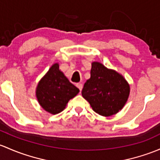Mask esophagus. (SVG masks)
<instances>
[{"instance_id": "esophagus-1", "label": "esophagus", "mask_w": 160, "mask_h": 160, "mask_svg": "<svg viewBox=\"0 0 160 160\" xmlns=\"http://www.w3.org/2000/svg\"><path fill=\"white\" fill-rule=\"evenodd\" d=\"M77 87H78L79 90H80V91H81L82 89H83V84H82V83H77Z\"/></svg>"}]
</instances>
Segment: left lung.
I'll use <instances>...</instances> for the list:
<instances>
[{
    "mask_svg": "<svg viewBox=\"0 0 160 160\" xmlns=\"http://www.w3.org/2000/svg\"><path fill=\"white\" fill-rule=\"evenodd\" d=\"M130 87L123 76L100 62L91 64L90 78L84 83L82 96L94 112L110 117L122 110L128 100Z\"/></svg>",
    "mask_w": 160,
    "mask_h": 160,
    "instance_id": "obj_1",
    "label": "left lung"
}]
</instances>
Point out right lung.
I'll list each match as a JSON object with an SVG mask.
<instances>
[{"mask_svg":"<svg viewBox=\"0 0 160 160\" xmlns=\"http://www.w3.org/2000/svg\"><path fill=\"white\" fill-rule=\"evenodd\" d=\"M79 92L80 90L60 70L59 63H55L40 79L36 88V97L43 110L55 115L64 110L69 100Z\"/></svg>","mask_w":160,"mask_h":160,"instance_id":"obj_1","label":"right lung"}]
</instances>
